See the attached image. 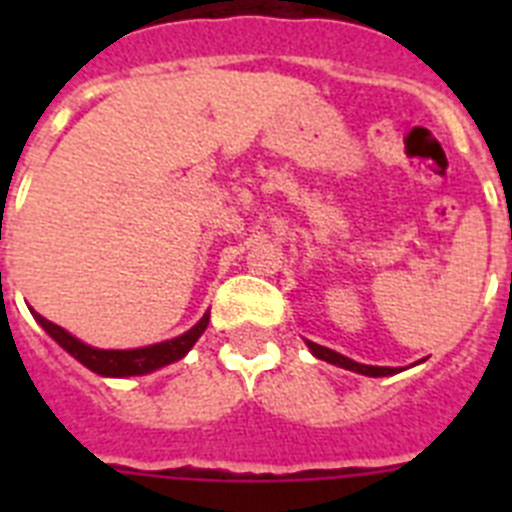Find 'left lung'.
Masks as SVG:
<instances>
[{
    "label": "left lung",
    "instance_id": "left-lung-1",
    "mask_svg": "<svg viewBox=\"0 0 512 512\" xmlns=\"http://www.w3.org/2000/svg\"><path fill=\"white\" fill-rule=\"evenodd\" d=\"M307 346H310V351L318 359L328 361V364H336V366H343V369H351V372H359V374H366V377H390V374H397V369H392V366H366V364H356V361L346 359V356L336 354V351H330V348L325 346H318V343L307 341Z\"/></svg>",
    "mask_w": 512,
    "mask_h": 512
}]
</instances>
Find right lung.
<instances>
[{"mask_svg":"<svg viewBox=\"0 0 512 512\" xmlns=\"http://www.w3.org/2000/svg\"><path fill=\"white\" fill-rule=\"evenodd\" d=\"M35 320L48 330V336L69 351L74 359H79L81 364L92 369V372L102 374V377H138V374H148L153 369H161L166 364H174V361L182 359L189 348L197 343V338L205 333L207 323H210V315L194 325L192 330H187L184 336L171 338V341L156 343V346L146 348H133V351H102V348H92L87 343L76 341L71 333L61 328V325L45 320L43 315L35 312Z\"/></svg>","mask_w":512,"mask_h":512,"instance_id":"add662e5","label":"right lung"}]
</instances>
